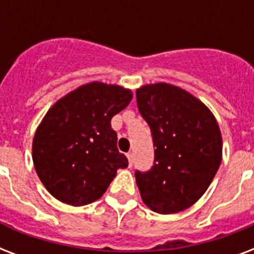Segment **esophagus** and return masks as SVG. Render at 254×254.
<instances>
[{
  "label": "esophagus",
  "instance_id": "obj_1",
  "mask_svg": "<svg viewBox=\"0 0 254 254\" xmlns=\"http://www.w3.org/2000/svg\"><path fill=\"white\" fill-rule=\"evenodd\" d=\"M127 162H129V167H131L133 166V154H131V153H127Z\"/></svg>",
  "mask_w": 254,
  "mask_h": 254
}]
</instances>
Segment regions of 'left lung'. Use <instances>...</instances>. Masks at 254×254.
Masks as SVG:
<instances>
[{"instance_id":"left-lung-1","label":"left lung","mask_w":254,"mask_h":254,"mask_svg":"<svg viewBox=\"0 0 254 254\" xmlns=\"http://www.w3.org/2000/svg\"><path fill=\"white\" fill-rule=\"evenodd\" d=\"M135 96L155 147L150 171H135L142 201L162 215L181 212L203 196L219 170V124L205 104L177 85H142Z\"/></svg>"}]
</instances>
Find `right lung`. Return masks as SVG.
<instances>
[{
    "label": "right lung",
    "mask_w": 254,
    "mask_h": 254,
    "mask_svg": "<svg viewBox=\"0 0 254 254\" xmlns=\"http://www.w3.org/2000/svg\"><path fill=\"white\" fill-rule=\"evenodd\" d=\"M130 89L92 81L50 108L33 139L38 177L55 199L85 205L107 191L127 158L117 149L111 120L129 105Z\"/></svg>",
    "instance_id": "add662e5"
}]
</instances>
